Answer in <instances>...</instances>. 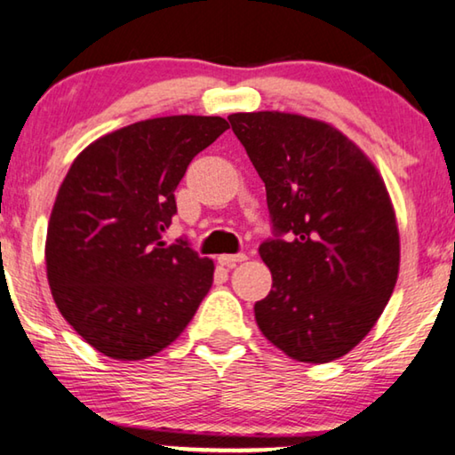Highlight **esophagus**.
<instances>
[{"mask_svg": "<svg viewBox=\"0 0 455 455\" xmlns=\"http://www.w3.org/2000/svg\"><path fill=\"white\" fill-rule=\"evenodd\" d=\"M246 254H223V256H220V264L221 267H228V268H234L235 264H240V262H243L246 260Z\"/></svg>", "mask_w": 455, "mask_h": 455, "instance_id": "1", "label": "esophagus"}]
</instances>
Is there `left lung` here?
<instances>
[{"mask_svg": "<svg viewBox=\"0 0 455 455\" xmlns=\"http://www.w3.org/2000/svg\"><path fill=\"white\" fill-rule=\"evenodd\" d=\"M267 187L272 291L256 323L292 360L325 364L355 347L393 295L401 248L384 180L330 124L281 111L228 117Z\"/></svg>", "mask_w": 455, "mask_h": 455, "instance_id": "left-lung-1", "label": "left lung"}]
</instances>
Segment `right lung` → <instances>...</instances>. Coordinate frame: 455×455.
<instances>
[{"instance_id":"1","label":"right lung","mask_w":455,"mask_h":455,"mask_svg":"<svg viewBox=\"0 0 455 455\" xmlns=\"http://www.w3.org/2000/svg\"><path fill=\"white\" fill-rule=\"evenodd\" d=\"M228 122L144 120L89 144L68 169L46 234V276L68 325L114 360H142L183 333L212 289L213 262L166 246L174 188Z\"/></svg>"}]
</instances>
